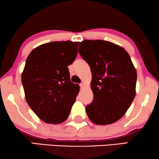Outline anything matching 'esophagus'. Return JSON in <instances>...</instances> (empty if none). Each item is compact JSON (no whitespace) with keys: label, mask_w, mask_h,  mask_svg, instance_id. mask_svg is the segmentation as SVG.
<instances>
[{"label":"esophagus","mask_w":159,"mask_h":159,"mask_svg":"<svg viewBox=\"0 0 159 159\" xmlns=\"http://www.w3.org/2000/svg\"><path fill=\"white\" fill-rule=\"evenodd\" d=\"M80 87H81V88H84V85H85V84H84V83H81V84H80Z\"/></svg>","instance_id":"esophagus-1"}]
</instances>
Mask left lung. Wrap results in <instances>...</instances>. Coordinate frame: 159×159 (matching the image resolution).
<instances>
[{
	"label": "left lung",
	"instance_id": "left-lung-1",
	"mask_svg": "<svg viewBox=\"0 0 159 159\" xmlns=\"http://www.w3.org/2000/svg\"><path fill=\"white\" fill-rule=\"evenodd\" d=\"M79 53L90 65L93 101L86 106L90 120L99 125L116 122L126 114L136 94L137 71L121 46L109 41L85 40Z\"/></svg>",
	"mask_w": 159,
	"mask_h": 159
}]
</instances>
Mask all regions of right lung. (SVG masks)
<instances>
[{
	"mask_svg": "<svg viewBox=\"0 0 159 159\" xmlns=\"http://www.w3.org/2000/svg\"><path fill=\"white\" fill-rule=\"evenodd\" d=\"M79 42L55 41L32 50L21 74L28 105L48 124L66 121L80 86L70 80L68 66L75 60Z\"/></svg>",
	"mask_w": 159,
	"mask_h": 159,
	"instance_id": "1",
	"label": "right lung"
}]
</instances>
